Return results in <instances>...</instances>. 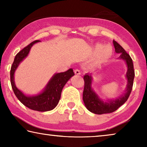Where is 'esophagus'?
Returning <instances> with one entry per match:
<instances>
[{"label": "esophagus", "mask_w": 147, "mask_h": 147, "mask_svg": "<svg viewBox=\"0 0 147 147\" xmlns=\"http://www.w3.org/2000/svg\"><path fill=\"white\" fill-rule=\"evenodd\" d=\"M74 73L76 74H78V75L81 74L80 71V70H78V69H75V70H74Z\"/></svg>", "instance_id": "34e87169"}]
</instances>
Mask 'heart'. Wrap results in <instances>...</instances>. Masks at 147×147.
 Listing matches in <instances>:
<instances>
[{"instance_id":"heart-1","label":"heart","mask_w":147,"mask_h":147,"mask_svg":"<svg viewBox=\"0 0 147 147\" xmlns=\"http://www.w3.org/2000/svg\"><path fill=\"white\" fill-rule=\"evenodd\" d=\"M94 53L95 54H98V60L102 61L104 59H108L111 56L112 51L109 47H104L101 45H97L94 47Z\"/></svg>"}]
</instances>
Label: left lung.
Wrapping results in <instances>:
<instances>
[{
	"label": "left lung",
	"instance_id": "8db88e82",
	"mask_svg": "<svg viewBox=\"0 0 147 147\" xmlns=\"http://www.w3.org/2000/svg\"><path fill=\"white\" fill-rule=\"evenodd\" d=\"M115 51L116 53L121 54L119 59H123L127 66V72L126 74V78L127 80V85L124 93L117 98L111 100H104L100 98L98 94L93 90L92 88L93 84V76L91 73H87L84 76L85 82L83 92V100L86 108L91 112L101 115L104 113H112L116 111L119 107L121 106L128 100L132 89L133 82L135 72L134 70V65L132 59L130 55L126 53L123 47L115 41H113Z\"/></svg>",
	"mask_w": 147,
	"mask_h": 147
}]
</instances>
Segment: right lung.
I'll return each instance as SVG.
<instances>
[{
	"mask_svg": "<svg viewBox=\"0 0 147 147\" xmlns=\"http://www.w3.org/2000/svg\"><path fill=\"white\" fill-rule=\"evenodd\" d=\"M40 41L39 40L33 41L17 54L11 67L10 80L14 93L22 104L35 111H48L53 110L58 105L62 89L69 80L74 75V73L73 69H69L65 72L54 74L43 90L34 95H26L19 90L15 84V72L18 68L19 64L28 56L32 47Z\"/></svg>",
	"mask_w": 147,
	"mask_h": 147,
	"instance_id": "right-lung-1",
	"label": "right lung"
}]
</instances>
